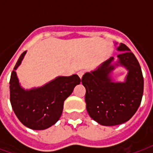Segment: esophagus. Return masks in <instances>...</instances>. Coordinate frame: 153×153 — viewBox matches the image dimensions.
Masks as SVG:
<instances>
[{"instance_id": "1", "label": "esophagus", "mask_w": 153, "mask_h": 153, "mask_svg": "<svg viewBox=\"0 0 153 153\" xmlns=\"http://www.w3.org/2000/svg\"><path fill=\"white\" fill-rule=\"evenodd\" d=\"M83 74H84V71H80L78 72V75H79L80 79H82V77L83 76Z\"/></svg>"}]
</instances>
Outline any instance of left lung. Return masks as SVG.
I'll return each mask as SVG.
<instances>
[{
  "label": "left lung",
  "mask_w": 153,
  "mask_h": 153,
  "mask_svg": "<svg viewBox=\"0 0 153 153\" xmlns=\"http://www.w3.org/2000/svg\"><path fill=\"white\" fill-rule=\"evenodd\" d=\"M117 50L122 51L117 55L118 63L128 71L125 82H114L109 77L114 69L110 65L113 57L82 78L86 88V110L91 118L102 126H117L128 121L142 99L144 78L139 62L126 44H120Z\"/></svg>",
  "instance_id": "left-lung-1"
}]
</instances>
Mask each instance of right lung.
<instances>
[{
	"instance_id": "obj_1",
	"label": "right lung",
	"mask_w": 153,
	"mask_h": 153,
	"mask_svg": "<svg viewBox=\"0 0 153 153\" xmlns=\"http://www.w3.org/2000/svg\"><path fill=\"white\" fill-rule=\"evenodd\" d=\"M23 52L13 68L10 78V102L17 118L27 128L42 130L57 122L62 114L63 102L81 79L77 74L58 77L45 86L25 91L19 85L16 69L21 63Z\"/></svg>"
}]
</instances>
